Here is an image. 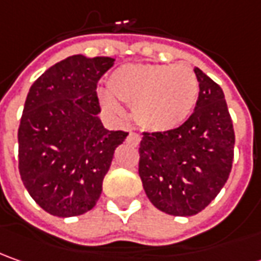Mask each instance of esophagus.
<instances>
[{"label": "esophagus", "mask_w": 261, "mask_h": 261, "mask_svg": "<svg viewBox=\"0 0 261 261\" xmlns=\"http://www.w3.org/2000/svg\"><path fill=\"white\" fill-rule=\"evenodd\" d=\"M128 141L133 143V144H139L140 141H141V137H140L137 133H130V136H128Z\"/></svg>", "instance_id": "obj_1"}]
</instances>
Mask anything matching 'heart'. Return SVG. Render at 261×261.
<instances>
[{
  "label": "heart",
  "instance_id": "obj_1",
  "mask_svg": "<svg viewBox=\"0 0 261 261\" xmlns=\"http://www.w3.org/2000/svg\"><path fill=\"white\" fill-rule=\"evenodd\" d=\"M108 89L118 101L133 107V117L143 130L163 133L189 118L198 101L199 82L188 65L136 63L115 69ZM99 96L108 113L121 115V107L111 95Z\"/></svg>",
  "mask_w": 261,
  "mask_h": 261
}]
</instances>
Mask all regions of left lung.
<instances>
[{"label": "left lung", "mask_w": 261, "mask_h": 261, "mask_svg": "<svg viewBox=\"0 0 261 261\" xmlns=\"http://www.w3.org/2000/svg\"><path fill=\"white\" fill-rule=\"evenodd\" d=\"M199 95L193 114L170 131L143 133L139 175L158 210L191 217L205 210L228 179L234 128L218 84L195 68Z\"/></svg>", "instance_id": "1"}]
</instances>
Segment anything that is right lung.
<instances>
[{
  "mask_svg": "<svg viewBox=\"0 0 261 261\" xmlns=\"http://www.w3.org/2000/svg\"><path fill=\"white\" fill-rule=\"evenodd\" d=\"M113 58L73 55L49 68L29 91L18 127V170L30 196L55 217L94 208L125 131L107 130L96 85Z\"/></svg>",
  "mask_w": 261,
  "mask_h": 261,
  "instance_id": "right-lung-1",
  "label": "right lung"
}]
</instances>
